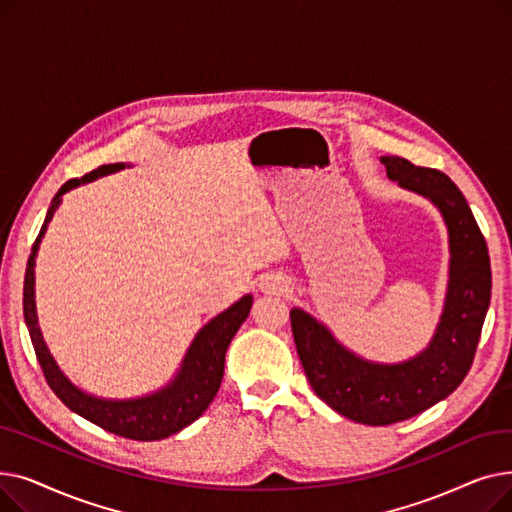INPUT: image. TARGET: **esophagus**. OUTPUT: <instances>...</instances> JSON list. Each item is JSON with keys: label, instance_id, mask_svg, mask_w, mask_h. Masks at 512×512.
Instances as JSON below:
<instances>
[{"label": "esophagus", "instance_id": "obj_1", "mask_svg": "<svg viewBox=\"0 0 512 512\" xmlns=\"http://www.w3.org/2000/svg\"><path fill=\"white\" fill-rule=\"evenodd\" d=\"M259 288L265 292V294H284L288 292L290 284L284 276H278V274H270V276H263L259 280Z\"/></svg>", "mask_w": 512, "mask_h": 512}]
</instances>
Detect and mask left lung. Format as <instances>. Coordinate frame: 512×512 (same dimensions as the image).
Here are the masks:
<instances>
[{
	"instance_id": "8db88e82",
	"label": "left lung",
	"mask_w": 512,
	"mask_h": 512,
	"mask_svg": "<svg viewBox=\"0 0 512 512\" xmlns=\"http://www.w3.org/2000/svg\"><path fill=\"white\" fill-rule=\"evenodd\" d=\"M382 164L390 180L432 199L448 226L450 280L432 344L405 363H369L348 353L305 311H290L294 344L311 388L334 411L365 425L411 419L461 386L473 365L492 294L486 238L456 184L444 172L398 155L382 157Z\"/></svg>"
}]
</instances>
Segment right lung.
<instances>
[{"instance_id":"obj_1","label":"right lung","mask_w":512,"mask_h":512,"mask_svg":"<svg viewBox=\"0 0 512 512\" xmlns=\"http://www.w3.org/2000/svg\"><path fill=\"white\" fill-rule=\"evenodd\" d=\"M122 164H110V166H99L97 170L85 174L83 178H72L53 197L49 211L45 215V222L41 226V232L35 240L29 263H26V274H24V321L26 328H29L37 361L43 369L45 380L49 388L53 390L64 405L78 413L80 417L89 419L91 423L107 429L116 436L128 438V440H139V442H153L168 438L172 434H178L182 427L191 425L195 419H199L213 396L218 394L222 378H224V359L228 344L238 332L240 324L249 317L253 297L247 294L238 303H234L230 309L213 317L209 324L197 334L191 348L184 357V363L170 386L159 390L155 394L134 398V400H103L85 394L72 386L64 373L58 369L56 361L51 359L47 346L41 338V330L37 326V313H35V255L39 249V242L47 230V224L53 218V211L60 205V197L70 191V188L91 182L103 174H112L122 170Z\"/></svg>"}]
</instances>
